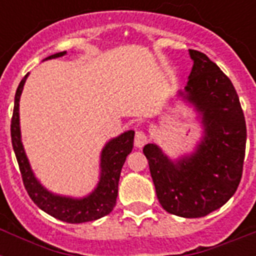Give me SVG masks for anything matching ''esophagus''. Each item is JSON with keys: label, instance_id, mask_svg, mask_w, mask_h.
I'll use <instances>...</instances> for the list:
<instances>
[{"label": "esophagus", "instance_id": "1", "mask_svg": "<svg viewBox=\"0 0 256 256\" xmlns=\"http://www.w3.org/2000/svg\"><path fill=\"white\" fill-rule=\"evenodd\" d=\"M148 144V136L144 134V132H136V138H134V144H136V148H142L144 144Z\"/></svg>", "mask_w": 256, "mask_h": 256}]
</instances>
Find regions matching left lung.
<instances>
[{
	"label": "left lung",
	"mask_w": 256,
	"mask_h": 256,
	"mask_svg": "<svg viewBox=\"0 0 256 256\" xmlns=\"http://www.w3.org/2000/svg\"><path fill=\"white\" fill-rule=\"evenodd\" d=\"M183 100L202 116L203 136L194 152L171 160L160 146L148 144L144 154L164 210L182 218H200L222 207L242 178L246 120L230 78L198 50Z\"/></svg>",
	"instance_id": "left-lung-1"
}]
</instances>
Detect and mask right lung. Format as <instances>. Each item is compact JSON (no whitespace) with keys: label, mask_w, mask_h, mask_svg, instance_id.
I'll use <instances>...</instances> for the list:
<instances>
[{"label":"right lung","mask_w":256,"mask_h":256,"mask_svg":"<svg viewBox=\"0 0 256 256\" xmlns=\"http://www.w3.org/2000/svg\"><path fill=\"white\" fill-rule=\"evenodd\" d=\"M66 52L56 53L45 60L58 58L65 56ZM26 74L22 78L14 96V110L10 124L12 144L14 154L17 158L22 180L28 194L42 211H45L54 218L68 223H84L92 222L110 214L116 206V195H118V182L122 166L126 156L132 152L134 144V132L128 130L120 134L116 138H112L104 144L100 152V182L92 192L85 198H70L64 195L53 194L52 191L42 186L40 180L34 176V172L30 168L29 160L24 150L21 140V128H20V98L22 88L25 85Z\"/></svg>","instance_id":"add662e5"}]
</instances>
